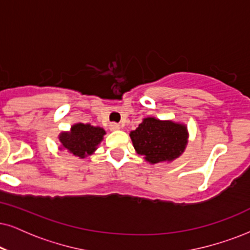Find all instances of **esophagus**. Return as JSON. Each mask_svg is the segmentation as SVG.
Returning a JSON list of instances; mask_svg holds the SVG:
<instances>
[{
    "instance_id": "esophagus-1",
    "label": "esophagus",
    "mask_w": 250,
    "mask_h": 250,
    "mask_svg": "<svg viewBox=\"0 0 250 250\" xmlns=\"http://www.w3.org/2000/svg\"><path fill=\"white\" fill-rule=\"evenodd\" d=\"M119 129H120V125H119V123L113 122V123H110V125H109V130L116 131V130H119Z\"/></svg>"
}]
</instances>
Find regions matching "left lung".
<instances>
[{"label":"left lung","instance_id":"obj_1","mask_svg":"<svg viewBox=\"0 0 250 250\" xmlns=\"http://www.w3.org/2000/svg\"><path fill=\"white\" fill-rule=\"evenodd\" d=\"M130 138L136 152L150 164H158L181 156L188 143V130L182 123L150 116L130 132Z\"/></svg>","mask_w":250,"mask_h":250}]
</instances>
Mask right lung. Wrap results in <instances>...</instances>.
<instances>
[{
	"mask_svg": "<svg viewBox=\"0 0 250 250\" xmlns=\"http://www.w3.org/2000/svg\"><path fill=\"white\" fill-rule=\"evenodd\" d=\"M105 134L106 131L100 127H93L88 123H76L70 131L61 132L59 140L61 148H65L76 157L85 158L97 150Z\"/></svg>",
	"mask_w": 250,
	"mask_h": 250,
	"instance_id": "1",
	"label": "right lung"
}]
</instances>
